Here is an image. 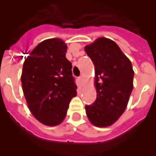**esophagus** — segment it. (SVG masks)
<instances>
[{
	"label": "esophagus",
	"instance_id": "1",
	"mask_svg": "<svg viewBox=\"0 0 156 156\" xmlns=\"http://www.w3.org/2000/svg\"><path fill=\"white\" fill-rule=\"evenodd\" d=\"M78 80L81 81V82H83V81L84 80V78H83V76H80V77L78 78Z\"/></svg>",
	"mask_w": 156,
	"mask_h": 156
}]
</instances>
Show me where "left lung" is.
Here are the masks:
<instances>
[{"instance_id": "left-lung-1", "label": "left lung", "mask_w": 156, "mask_h": 156, "mask_svg": "<svg viewBox=\"0 0 156 156\" xmlns=\"http://www.w3.org/2000/svg\"><path fill=\"white\" fill-rule=\"evenodd\" d=\"M85 52L95 66L96 100L86 105L90 123L108 127L123 114L133 88V66L113 40L100 37L87 45Z\"/></svg>"}]
</instances>
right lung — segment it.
I'll use <instances>...</instances> for the list:
<instances>
[{
  "label": "right lung",
  "mask_w": 156,
  "mask_h": 156,
  "mask_svg": "<svg viewBox=\"0 0 156 156\" xmlns=\"http://www.w3.org/2000/svg\"><path fill=\"white\" fill-rule=\"evenodd\" d=\"M67 45L57 38L40 43L23 63L21 82L32 115L45 126H58L77 95Z\"/></svg>",
  "instance_id": "add662e5"
}]
</instances>
